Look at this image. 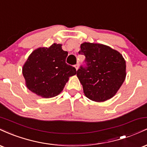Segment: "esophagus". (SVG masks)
Returning a JSON list of instances; mask_svg holds the SVG:
<instances>
[{
	"label": "esophagus",
	"instance_id": "1",
	"mask_svg": "<svg viewBox=\"0 0 147 147\" xmlns=\"http://www.w3.org/2000/svg\"><path fill=\"white\" fill-rule=\"evenodd\" d=\"M75 68H76V70H78V68H79V63H77L76 64V65H75Z\"/></svg>",
	"mask_w": 147,
	"mask_h": 147
}]
</instances>
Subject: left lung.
Here are the masks:
<instances>
[{
    "label": "left lung",
    "instance_id": "obj_1",
    "mask_svg": "<svg viewBox=\"0 0 147 147\" xmlns=\"http://www.w3.org/2000/svg\"><path fill=\"white\" fill-rule=\"evenodd\" d=\"M79 54L86 57L77 76L88 99L104 102L112 98L126 78V61L117 50L99 43H83Z\"/></svg>",
    "mask_w": 147,
    "mask_h": 147
}]
</instances>
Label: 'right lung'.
Listing matches in <instances>:
<instances>
[{"label": "right lung", "mask_w": 147, "mask_h": 147, "mask_svg": "<svg viewBox=\"0 0 147 147\" xmlns=\"http://www.w3.org/2000/svg\"><path fill=\"white\" fill-rule=\"evenodd\" d=\"M61 44L37 48L32 52L23 67L26 86L44 98L58 95L69 77L76 75V69L65 63L68 52Z\"/></svg>", "instance_id": "1"}]
</instances>
